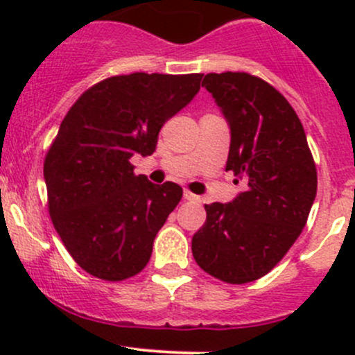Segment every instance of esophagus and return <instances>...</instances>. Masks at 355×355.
Segmentation results:
<instances>
[{
	"label": "esophagus",
	"mask_w": 355,
	"mask_h": 355,
	"mask_svg": "<svg viewBox=\"0 0 355 355\" xmlns=\"http://www.w3.org/2000/svg\"><path fill=\"white\" fill-rule=\"evenodd\" d=\"M184 199H187V200H194V202H199V200H200L199 196L192 194V192H191V191H187V189H185V191H184Z\"/></svg>",
	"instance_id": "esophagus-1"
}]
</instances>
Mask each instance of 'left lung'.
<instances>
[{
  "label": "left lung",
  "instance_id": "1",
  "mask_svg": "<svg viewBox=\"0 0 355 355\" xmlns=\"http://www.w3.org/2000/svg\"><path fill=\"white\" fill-rule=\"evenodd\" d=\"M230 127L227 168L241 182L232 202L204 204L206 223L192 237L196 263L227 284L270 273L306 227L318 175L306 132L287 99L244 71L207 73Z\"/></svg>",
  "mask_w": 355,
  "mask_h": 355
}]
</instances>
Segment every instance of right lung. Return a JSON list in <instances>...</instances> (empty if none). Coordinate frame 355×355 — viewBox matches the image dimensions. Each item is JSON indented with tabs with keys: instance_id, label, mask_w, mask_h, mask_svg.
I'll return each mask as SVG.
<instances>
[{
	"instance_id": "1",
	"label": "right lung",
	"mask_w": 355,
	"mask_h": 355,
	"mask_svg": "<svg viewBox=\"0 0 355 355\" xmlns=\"http://www.w3.org/2000/svg\"><path fill=\"white\" fill-rule=\"evenodd\" d=\"M202 73L116 75L92 85L63 118L44 159L48 207L75 263L96 278L141 273L156 234L182 199L173 182L135 175L164 121L189 105Z\"/></svg>"
}]
</instances>
